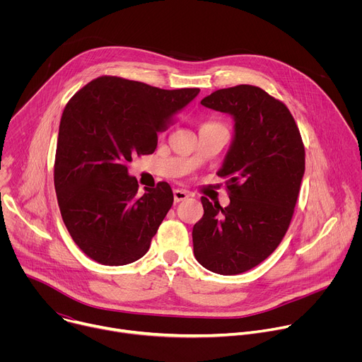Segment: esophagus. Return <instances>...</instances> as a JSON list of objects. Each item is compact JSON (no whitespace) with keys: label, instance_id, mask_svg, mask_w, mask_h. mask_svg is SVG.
Wrapping results in <instances>:
<instances>
[{"label":"esophagus","instance_id":"obj_1","mask_svg":"<svg viewBox=\"0 0 362 362\" xmlns=\"http://www.w3.org/2000/svg\"><path fill=\"white\" fill-rule=\"evenodd\" d=\"M187 197H189V193L186 190H183V189H175L173 190V199H175L176 203L182 202V200H185Z\"/></svg>","mask_w":362,"mask_h":362}]
</instances>
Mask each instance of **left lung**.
Listing matches in <instances>:
<instances>
[{
    "label": "left lung",
    "instance_id": "8db88e82",
    "mask_svg": "<svg viewBox=\"0 0 362 362\" xmlns=\"http://www.w3.org/2000/svg\"><path fill=\"white\" fill-rule=\"evenodd\" d=\"M200 103L235 117V139L219 172L228 177L230 203L222 208L202 197L193 253L206 269L238 275L282 242L305 172V147L289 109L261 87L221 88Z\"/></svg>",
    "mask_w": 362,
    "mask_h": 362
}]
</instances>
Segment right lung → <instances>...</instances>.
<instances>
[{"mask_svg":"<svg viewBox=\"0 0 362 362\" xmlns=\"http://www.w3.org/2000/svg\"><path fill=\"white\" fill-rule=\"evenodd\" d=\"M199 88L163 90L117 76L80 88L62 116L54 187L63 222L90 259L109 267L132 264L148 250L173 204L166 182L137 196L127 175L132 156L151 154Z\"/></svg>","mask_w":362,"mask_h":362,"instance_id":"right-lung-1","label":"right lung"}]
</instances>
